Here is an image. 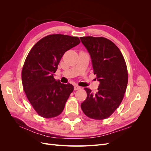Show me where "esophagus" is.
Returning a JSON list of instances; mask_svg holds the SVG:
<instances>
[{
  "label": "esophagus",
  "instance_id": "34e87169",
  "mask_svg": "<svg viewBox=\"0 0 151 151\" xmlns=\"http://www.w3.org/2000/svg\"><path fill=\"white\" fill-rule=\"evenodd\" d=\"M81 88L80 86H74V90L75 91H76V90H79V89H80Z\"/></svg>",
  "mask_w": 151,
  "mask_h": 151
}]
</instances>
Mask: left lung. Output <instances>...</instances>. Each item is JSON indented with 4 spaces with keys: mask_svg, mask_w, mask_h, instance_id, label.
Returning a JSON list of instances; mask_svg holds the SVG:
<instances>
[{
    "mask_svg": "<svg viewBox=\"0 0 151 151\" xmlns=\"http://www.w3.org/2000/svg\"><path fill=\"white\" fill-rule=\"evenodd\" d=\"M91 58L94 74L99 85L94 94L85 88L87 98L81 108L88 117L95 120L108 118L119 106L128 83L126 63L116 45L103 37L80 38Z\"/></svg>",
    "mask_w": 151,
    "mask_h": 151,
    "instance_id": "obj_1",
    "label": "left lung"
}]
</instances>
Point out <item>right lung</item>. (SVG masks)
<instances>
[{"instance_id":"add662e5","label":"right lung","mask_w":151,"mask_h":151,"mask_svg":"<svg viewBox=\"0 0 151 151\" xmlns=\"http://www.w3.org/2000/svg\"><path fill=\"white\" fill-rule=\"evenodd\" d=\"M80 42L74 36L51 35L38 41L29 52L22 70V86L40 116L55 117L64 109L74 86L56 81L54 73L65 52Z\"/></svg>"}]
</instances>
